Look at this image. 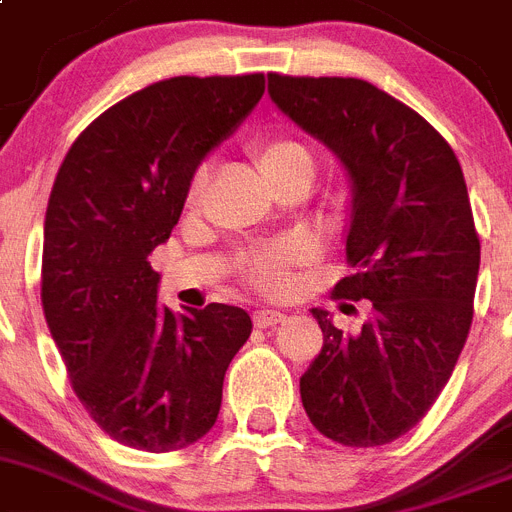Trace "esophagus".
Instances as JSON below:
<instances>
[{
  "mask_svg": "<svg viewBox=\"0 0 512 512\" xmlns=\"http://www.w3.org/2000/svg\"><path fill=\"white\" fill-rule=\"evenodd\" d=\"M283 319H286V314L278 309H257L255 314H252V322H255V327H260V330L275 327V324H281Z\"/></svg>",
  "mask_w": 512,
  "mask_h": 512,
  "instance_id": "esophagus-1",
  "label": "esophagus"
}]
</instances>
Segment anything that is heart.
I'll return each mask as SVG.
<instances>
[{"mask_svg": "<svg viewBox=\"0 0 512 512\" xmlns=\"http://www.w3.org/2000/svg\"><path fill=\"white\" fill-rule=\"evenodd\" d=\"M250 157L255 162L257 172L262 175V180L268 182L270 188L278 182V177L286 175L293 167H309L311 170L309 149L301 141L283 136V133H278V136H262L260 141H255L250 149ZM198 193H201V180L193 182L190 203L198 201ZM301 260H304V250H301L299 244H286V247H278V250L252 257L244 275L260 291L281 293L291 283L288 281V270Z\"/></svg>", "mask_w": 512, "mask_h": 512, "instance_id": "obj_1", "label": "heart"}]
</instances>
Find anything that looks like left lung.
<instances>
[{
	"label": "left lung",
	"mask_w": 512,
	"mask_h": 512,
	"mask_svg": "<svg viewBox=\"0 0 512 512\" xmlns=\"http://www.w3.org/2000/svg\"><path fill=\"white\" fill-rule=\"evenodd\" d=\"M268 92L348 172L350 275L332 293L373 306L355 335L311 309L324 342L301 402L332 441L384 446L428 415L469 335L479 237L464 172L441 133L371 82L268 74Z\"/></svg>",
	"instance_id": "1"
}]
</instances>
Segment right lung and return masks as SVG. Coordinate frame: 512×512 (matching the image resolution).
Wrapping results in <instances>:
<instances>
[{
  "mask_svg": "<svg viewBox=\"0 0 512 512\" xmlns=\"http://www.w3.org/2000/svg\"><path fill=\"white\" fill-rule=\"evenodd\" d=\"M262 92V74L149 84L79 133L53 182L43 314L84 410L128 448L167 453L203 438L252 332L239 306L177 317L157 304L149 255L170 239L198 164Z\"/></svg>",
  "mask_w": 512,
  "mask_h": 512,
  "instance_id": "right-lung-1",
  "label": "right lung"
}]
</instances>
